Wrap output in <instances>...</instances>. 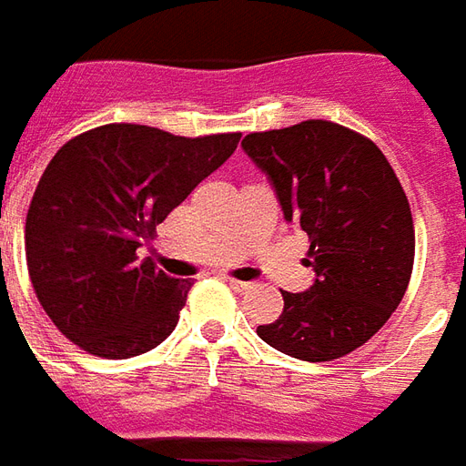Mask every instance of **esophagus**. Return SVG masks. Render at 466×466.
Instances as JSON below:
<instances>
[{
  "label": "esophagus",
  "mask_w": 466,
  "mask_h": 466,
  "mask_svg": "<svg viewBox=\"0 0 466 466\" xmlns=\"http://www.w3.org/2000/svg\"><path fill=\"white\" fill-rule=\"evenodd\" d=\"M228 286H230L236 293H246L253 289V283H248V280H238V279H228Z\"/></svg>",
  "instance_id": "esophagus-1"
}]
</instances>
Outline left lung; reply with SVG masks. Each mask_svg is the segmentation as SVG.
<instances>
[{"label":"left lung","instance_id":"1","mask_svg":"<svg viewBox=\"0 0 466 466\" xmlns=\"http://www.w3.org/2000/svg\"><path fill=\"white\" fill-rule=\"evenodd\" d=\"M243 150L309 236L316 273L309 291H280L283 311L258 336L301 361L351 354L397 311L414 268V220L394 167L369 137L329 120L250 133Z\"/></svg>","mask_w":466,"mask_h":466}]
</instances>
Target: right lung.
<instances>
[{
    "label": "right lung",
    "mask_w": 466,
    "mask_h": 466,
    "mask_svg": "<svg viewBox=\"0 0 466 466\" xmlns=\"http://www.w3.org/2000/svg\"><path fill=\"white\" fill-rule=\"evenodd\" d=\"M238 140L112 122L59 147L29 203L25 250L42 309L72 344L130 359L173 333L193 283L170 279L137 248Z\"/></svg>",
    "instance_id": "obj_1"
}]
</instances>
